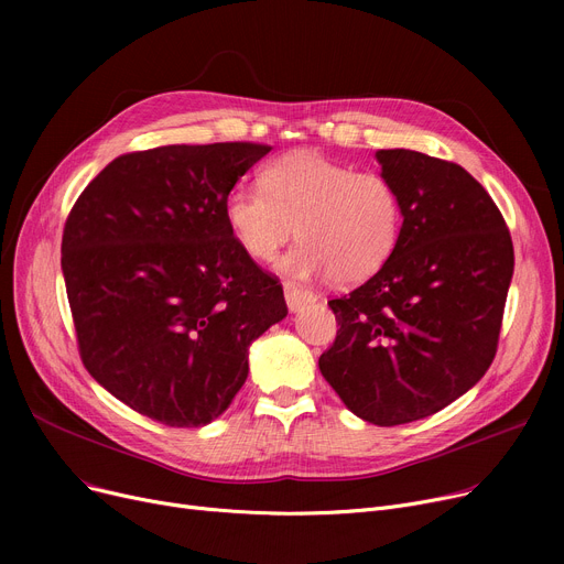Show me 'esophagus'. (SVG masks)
<instances>
[{"instance_id": "1", "label": "esophagus", "mask_w": 564, "mask_h": 564, "mask_svg": "<svg viewBox=\"0 0 564 564\" xmlns=\"http://www.w3.org/2000/svg\"><path fill=\"white\" fill-rule=\"evenodd\" d=\"M283 292H285V302H288L290 311H300L302 306L315 302V294L308 288L294 283V281H285Z\"/></svg>"}]
</instances>
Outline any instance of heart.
Listing matches in <instances>:
<instances>
[{"mask_svg":"<svg viewBox=\"0 0 564 564\" xmlns=\"http://www.w3.org/2000/svg\"><path fill=\"white\" fill-rule=\"evenodd\" d=\"M226 221L242 251L270 262L292 240L285 274H329L340 285L377 274L393 256L404 210L387 175L357 171L317 153H290L267 164L260 185H240L226 196Z\"/></svg>","mask_w":564,"mask_h":564,"instance_id":"heart-1","label":"heart"}]
</instances>
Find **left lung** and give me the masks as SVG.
Segmentation results:
<instances>
[{
	"mask_svg": "<svg viewBox=\"0 0 564 564\" xmlns=\"http://www.w3.org/2000/svg\"><path fill=\"white\" fill-rule=\"evenodd\" d=\"M402 196L393 256L332 300L338 332L319 372L359 419L393 427L432 416L491 366L514 272L510 228L455 162L379 151Z\"/></svg>",
	"mask_w": 564,
	"mask_h": 564,
	"instance_id": "left-lung-1",
	"label": "left lung"
}]
</instances>
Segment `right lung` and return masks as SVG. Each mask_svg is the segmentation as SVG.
<instances>
[{
  "label": "right lung",
  "mask_w": 564,
  "mask_h": 564,
  "mask_svg": "<svg viewBox=\"0 0 564 564\" xmlns=\"http://www.w3.org/2000/svg\"><path fill=\"white\" fill-rule=\"evenodd\" d=\"M272 151L160 145L109 162L75 200L62 270L84 368L169 427L219 419L249 375V345L288 315L283 285L249 258L226 196Z\"/></svg>",
  "instance_id": "right-lung-1"
}]
</instances>
